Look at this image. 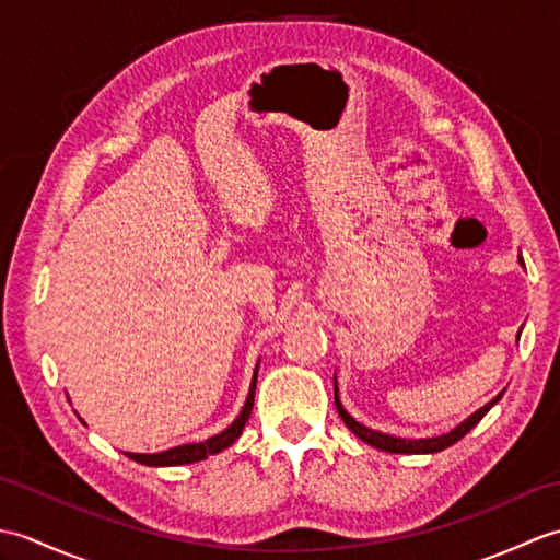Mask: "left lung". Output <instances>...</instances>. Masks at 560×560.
<instances>
[{
  "mask_svg": "<svg viewBox=\"0 0 560 560\" xmlns=\"http://www.w3.org/2000/svg\"><path fill=\"white\" fill-rule=\"evenodd\" d=\"M522 261V259H520ZM503 397V392L501 395H498L495 399H491L489 404H486V407H481L477 413H471L467 421H462L455 431H450V433H445V435H438V438H421V440H404V438H395V435H387V433H377V431H371V428H365V425H361L359 421L355 419H351V416L347 413V409L341 407V401H339V395H337V383H335V404H337V411H339V416H341V421L347 423V428L349 431L353 433V435H359L361 440H365L368 445H373V447H377V450H385V452H399V455H425V452H440V450H445V447H450V445H455L457 440H462L464 435H467L474 425H477L483 416H486V411H489L493 404Z\"/></svg>",
  "mask_w": 560,
  "mask_h": 560,
  "instance_id": "8db88e82",
  "label": "left lung"
}]
</instances>
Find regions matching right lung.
<instances>
[{
    "instance_id": "1",
    "label": "right lung",
    "mask_w": 560,
    "mask_h": 560,
    "mask_svg": "<svg viewBox=\"0 0 560 560\" xmlns=\"http://www.w3.org/2000/svg\"><path fill=\"white\" fill-rule=\"evenodd\" d=\"M255 387H257V373L253 377V385H249V395L245 399V407H243L241 416H237V419L229 428H225L223 433L205 440V443L180 445V447H173V450H165V452H156V455H139V452H127V457L135 459V462H141V464H149V467H175V464H192V462L207 459L209 455H217V452L233 445L235 440L243 435V428L249 419V413H253Z\"/></svg>"
}]
</instances>
